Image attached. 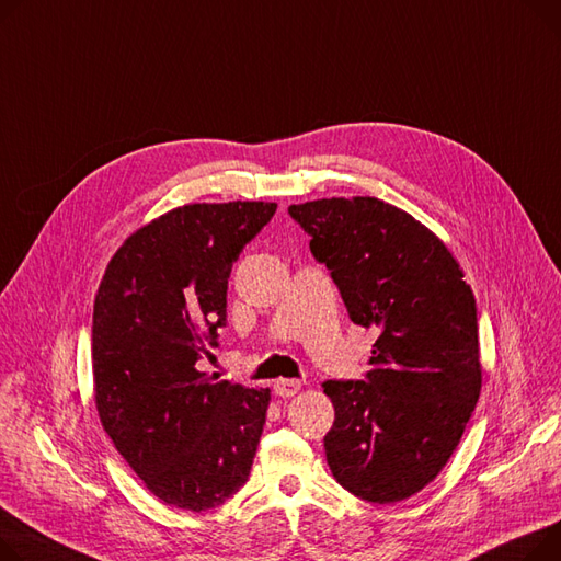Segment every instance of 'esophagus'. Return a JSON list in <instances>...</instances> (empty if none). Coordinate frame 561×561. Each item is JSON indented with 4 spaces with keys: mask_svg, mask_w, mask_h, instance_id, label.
Wrapping results in <instances>:
<instances>
[{
    "mask_svg": "<svg viewBox=\"0 0 561 561\" xmlns=\"http://www.w3.org/2000/svg\"><path fill=\"white\" fill-rule=\"evenodd\" d=\"M300 388H302L300 379H277L275 381V394H279V397H293L300 392Z\"/></svg>",
    "mask_w": 561,
    "mask_h": 561,
    "instance_id": "obj_1",
    "label": "esophagus"
}]
</instances>
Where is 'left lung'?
<instances>
[{
  "mask_svg": "<svg viewBox=\"0 0 561 561\" xmlns=\"http://www.w3.org/2000/svg\"><path fill=\"white\" fill-rule=\"evenodd\" d=\"M352 322L381 335L365 381H324L327 465L347 492L399 503L449 462L482 388L476 297L451 250L379 198L290 205Z\"/></svg>",
  "mask_w": 561,
  "mask_h": 561,
  "instance_id": "8db88e82",
  "label": "left lung"
}]
</instances>
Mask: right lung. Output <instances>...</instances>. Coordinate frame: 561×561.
Instances as JSON below:
<instances>
[{"instance_id":"right-lung-1","label":"right lung","mask_w":561,"mask_h":561,"mask_svg":"<svg viewBox=\"0 0 561 561\" xmlns=\"http://www.w3.org/2000/svg\"><path fill=\"white\" fill-rule=\"evenodd\" d=\"M261 201L192 203L133 232L94 297L99 420L162 503L205 512L248 480L268 388L216 381L196 363L226 324L239 252L273 218Z\"/></svg>"}]
</instances>
